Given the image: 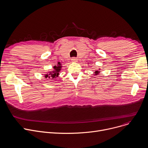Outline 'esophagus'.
<instances>
[{
	"instance_id": "1",
	"label": "esophagus",
	"mask_w": 148,
	"mask_h": 148,
	"mask_svg": "<svg viewBox=\"0 0 148 148\" xmlns=\"http://www.w3.org/2000/svg\"><path fill=\"white\" fill-rule=\"evenodd\" d=\"M71 60H72V62H76L77 61V60L76 58H72Z\"/></svg>"
}]
</instances>
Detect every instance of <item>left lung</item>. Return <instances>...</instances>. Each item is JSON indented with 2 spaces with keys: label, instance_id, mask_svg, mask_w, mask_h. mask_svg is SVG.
I'll use <instances>...</instances> for the list:
<instances>
[{
  "label": "left lung",
  "instance_id": "left-lung-1",
  "mask_svg": "<svg viewBox=\"0 0 148 148\" xmlns=\"http://www.w3.org/2000/svg\"><path fill=\"white\" fill-rule=\"evenodd\" d=\"M99 71H100V69H99V70L95 71V72H95V73H94V75H97L100 72Z\"/></svg>",
  "mask_w": 148,
  "mask_h": 148
}]
</instances>
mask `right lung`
Wrapping results in <instances>:
<instances>
[{
  "label": "right lung",
  "mask_w": 148,
  "mask_h": 148,
  "mask_svg": "<svg viewBox=\"0 0 148 148\" xmlns=\"http://www.w3.org/2000/svg\"><path fill=\"white\" fill-rule=\"evenodd\" d=\"M61 65L62 64H61L60 63H58L57 66L55 65L53 68V71L48 72L47 73L45 74L44 75L45 77V78L48 77L49 79H51L52 80H55V79H56L57 77H58L59 75H60V72L62 66Z\"/></svg>",
  "instance_id": "obj_1"
}]
</instances>
